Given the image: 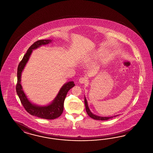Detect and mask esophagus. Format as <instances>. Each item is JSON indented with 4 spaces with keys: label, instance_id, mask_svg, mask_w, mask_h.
Wrapping results in <instances>:
<instances>
[{
    "label": "esophagus",
    "instance_id": "1",
    "mask_svg": "<svg viewBox=\"0 0 153 153\" xmlns=\"http://www.w3.org/2000/svg\"><path fill=\"white\" fill-rule=\"evenodd\" d=\"M79 83H81V84H84V83H86L87 82V79L85 77H81V78H79Z\"/></svg>",
    "mask_w": 153,
    "mask_h": 153
}]
</instances>
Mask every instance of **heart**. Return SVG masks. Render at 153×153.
<instances>
[{
    "mask_svg": "<svg viewBox=\"0 0 153 153\" xmlns=\"http://www.w3.org/2000/svg\"><path fill=\"white\" fill-rule=\"evenodd\" d=\"M100 55H101V56H102V53H101V54H100Z\"/></svg>",
    "mask_w": 153,
    "mask_h": 153,
    "instance_id": "b5f03b06",
    "label": "heart"
}]
</instances>
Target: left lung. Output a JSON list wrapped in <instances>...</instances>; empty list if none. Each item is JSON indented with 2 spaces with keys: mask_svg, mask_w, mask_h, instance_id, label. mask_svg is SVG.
<instances>
[{
  "mask_svg": "<svg viewBox=\"0 0 153 153\" xmlns=\"http://www.w3.org/2000/svg\"><path fill=\"white\" fill-rule=\"evenodd\" d=\"M84 101L85 105V108H86V112H87L88 115L90 117H91L92 119H93L98 120H108V119H110L113 118L114 117H116V116L119 115H117L110 116V117H102V116H97V115H96L93 114L90 111V110L89 106H88V102H87V100H86L85 97Z\"/></svg>",
  "mask_w": 153,
  "mask_h": 153,
  "instance_id": "1",
  "label": "left lung"
}]
</instances>
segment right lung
I'll return each instance as SVG.
<instances>
[{
    "instance_id": "add662e5",
    "label": "right lung",
    "mask_w": 153,
    "mask_h": 153,
    "mask_svg": "<svg viewBox=\"0 0 153 153\" xmlns=\"http://www.w3.org/2000/svg\"><path fill=\"white\" fill-rule=\"evenodd\" d=\"M51 39L39 40L29 48L17 68V82L16 92L25 110L33 116L45 119H54L60 116L63 111L64 102L69 90L74 86V81H69L63 85L56 97L48 105H38L32 103L27 98L21 84V74L28 62L33 50L52 42Z\"/></svg>"
}]
</instances>
